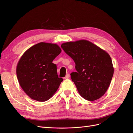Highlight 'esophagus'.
<instances>
[{"instance_id": "esophagus-1", "label": "esophagus", "mask_w": 133, "mask_h": 133, "mask_svg": "<svg viewBox=\"0 0 133 133\" xmlns=\"http://www.w3.org/2000/svg\"><path fill=\"white\" fill-rule=\"evenodd\" d=\"M69 77H70V75H69V74H67L66 75V76H65V77L64 78V79H68Z\"/></svg>"}]
</instances>
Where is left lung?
I'll list each match as a JSON object with an SVG mask.
<instances>
[{
    "label": "left lung",
    "mask_w": 133,
    "mask_h": 133,
    "mask_svg": "<svg viewBox=\"0 0 133 133\" xmlns=\"http://www.w3.org/2000/svg\"><path fill=\"white\" fill-rule=\"evenodd\" d=\"M61 47L75 63L76 72L70 75L79 94L89 101L101 98L114 74L109 54L87 40L64 43Z\"/></svg>",
    "instance_id": "left-lung-1"
}]
</instances>
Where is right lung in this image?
<instances>
[{
    "mask_svg": "<svg viewBox=\"0 0 133 133\" xmlns=\"http://www.w3.org/2000/svg\"><path fill=\"white\" fill-rule=\"evenodd\" d=\"M56 44L41 42L23 54L17 66V76L21 88L29 97L45 102L57 91L63 79L59 78L53 60L61 53Z\"/></svg>",
    "mask_w": 133,
    "mask_h": 133,
    "instance_id": "add662e5",
    "label": "right lung"
}]
</instances>
